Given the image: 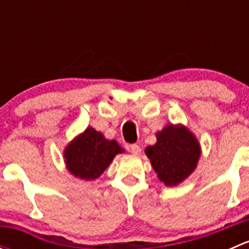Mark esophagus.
Instances as JSON below:
<instances>
[{"instance_id": "34e87169", "label": "esophagus", "mask_w": 249, "mask_h": 249, "mask_svg": "<svg viewBox=\"0 0 249 249\" xmlns=\"http://www.w3.org/2000/svg\"><path fill=\"white\" fill-rule=\"evenodd\" d=\"M130 152L135 155H139L141 153V148L139 144H131L130 145Z\"/></svg>"}]
</instances>
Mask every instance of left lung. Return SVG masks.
<instances>
[{
	"label": "left lung",
	"instance_id": "left-lung-1",
	"mask_svg": "<svg viewBox=\"0 0 249 249\" xmlns=\"http://www.w3.org/2000/svg\"><path fill=\"white\" fill-rule=\"evenodd\" d=\"M158 177L166 185H177L195 170L200 144L184 126L167 125L157 134V143L145 148Z\"/></svg>",
	"mask_w": 249,
	"mask_h": 249
}]
</instances>
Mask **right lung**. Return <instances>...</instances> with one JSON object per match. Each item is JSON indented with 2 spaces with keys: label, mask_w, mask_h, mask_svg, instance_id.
Listing matches in <instances>:
<instances>
[{
  "label": "right lung",
  "mask_w": 249,
  "mask_h": 249,
  "mask_svg": "<svg viewBox=\"0 0 249 249\" xmlns=\"http://www.w3.org/2000/svg\"><path fill=\"white\" fill-rule=\"evenodd\" d=\"M123 148L115 141H108L92 127H88L65 150L69 171L82 179H95L109 166L113 158Z\"/></svg>",
  "instance_id": "right-lung-1"
}]
</instances>
